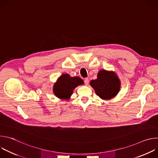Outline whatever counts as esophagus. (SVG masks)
I'll use <instances>...</instances> for the list:
<instances>
[{
  "mask_svg": "<svg viewBox=\"0 0 158 158\" xmlns=\"http://www.w3.org/2000/svg\"><path fill=\"white\" fill-rule=\"evenodd\" d=\"M89 79L88 78H85L84 79V82H85V85H88V84H89Z\"/></svg>",
  "mask_w": 158,
  "mask_h": 158,
  "instance_id": "obj_1",
  "label": "esophagus"
}]
</instances>
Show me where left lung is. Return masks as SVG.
Here are the masks:
<instances>
[{"instance_id": "left-lung-1", "label": "left lung", "mask_w": 158, "mask_h": 158, "mask_svg": "<svg viewBox=\"0 0 158 158\" xmlns=\"http://www.w3.org/2000/svg\"><path fill=\"white\" fill-rule=\"evenodd\" d=\"M96 94L102 99L109 100L118 94L121 88V81L115 72L100 70L97 79L90 82Z\"/></svg>"}]
</instances>
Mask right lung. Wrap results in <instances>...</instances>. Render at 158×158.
<instances>
[{"label": "right lung", "mask_w": 158, "mask_h": 158, "mask_svg": "<svg viewBox=\"0 0 158 158\" xmlns=\"http://www.w3.org/2000/svg\"><path fill=\"white\" fill-rule=\"evenodd\" d=\"M82 84L84 81L79 77H71L68 74H63L54 84L53 93L60 99L69 101L74 89Z\"/></svg>", "instance_id": "1"}]
</instances>
